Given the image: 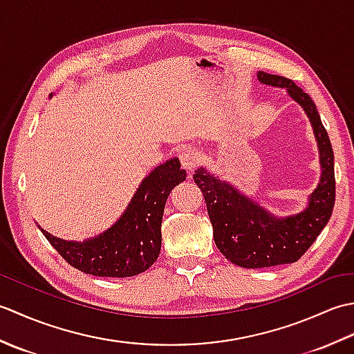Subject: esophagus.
<instances>
[{
    "label": "esophagus",
    "mask_w": 354,
    "mask_h": 354,
    "mask_svg": "<svg viewBox=\"0 0 354 354\" xmlns=\"http://www.w3.org/2000/svg\"><path fill=\"white\" fill-rule=\"evenodd\" d=\"M179 160H181L183 167L189 173H192L194 165H196L199 160V152L194 147H185L181 150V153H179Z\"/></svg>",
    "instance_id": "obj_1"
}]
</instances>
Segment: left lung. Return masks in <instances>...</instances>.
Instances as JSON below:
<instances>
[{
    "instance_id": "obj_1",
    "label": "left lung",
    "mask_w": 354,
    "mask_h": 354,
    "mask_svg": "<svg viewBox=\"0 0 354 354\" xmlns=\"http://www.w3.org/2000/svg\"><path fill=\"white\" fill-rule=\"evenodd\" d=\"M257 79L263 85L286 89L304 109L318 145L321 178L303 212L278 217L207 169L194 170L193 179L204 193L217 250L231 263L248 269L299 260L324 230L335 207L333 149L313 100L286 77L259 71Z\"/></svg>"
}]
</instances>
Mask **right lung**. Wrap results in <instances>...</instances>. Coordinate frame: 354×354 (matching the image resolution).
<instances>
[{
	"label": "right lung",
	"mask_w": 354,
	"mask_h": 354,
	"mask_svg": "<svg viewBox=\"0 0 354 354\" xmlns=\"http://www.w3.org/2000/svg\"><path fill=\"white\" fill-rule=\"evenodd\" d=\"M185 176L178 158L160 164L142 179L118 221L84 242L59 239L37 227L51 246L82 272L114 278L138 275L160 255L165 201Z\"/></svg>",
	"instance_id": "add662e5"
}]
</instances>
